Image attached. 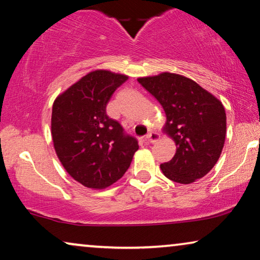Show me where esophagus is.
I'll return each instance as SVG.
<instances>
[{
    "instance_id": "esophagus-1",
    "label": "esophagus",
    "mask_w": 260,
    "mask_h": 260,
    "mask_svg": "<svg viewBox=\"0 0 260 260\" xmlns=\"http://www.w3.org/2000/svg\"><path fill=\"white\" fill-rule=\"evenodd\" d=\"M159 138H160V135L158 134V133H149V134L145 136V139H146V141H148L149 143H156Z\"/></svg>"
}]
</instances>
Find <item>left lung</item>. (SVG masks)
Returning <instances> with one entry per match:
<instances>
[{
  "instance_id": "1",
  "label": "left lung",
  "mask_w": 260,
  "mask_h": 260,
  "mask_svg": "<svg viewBox=\"0 0 260 260\" xmlns=\"http://www.w3.org/2000/svg\"><path fill=\"white\" fill-rule=\"evenodd\" d=\"M160 103L163 127L177 146L171 160L160 164L165 177L180 184L203 178L219 159L226 136V114L217 97L191 78L172 73L137 80Z\"/></svg>"
}]
</instances>
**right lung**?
Here are the masks:
<instances>
[{"mask_svg": "<svg viewBox=\"0 0 260 260\" xmlns=\"http://www.w3.org/2000/svg\"><path fill=\"white\" fill-rule=\"evenodd\" d=\"M126 75L86 74L52 104L51 136L63 168L89 189H105L122 178L138 150L136 138L107 115V104Z\"/></svg>", "mask_w": 260, "mask_h": 260, "instance_id": "obj_1", "label": "right lung"}]
</instances>
